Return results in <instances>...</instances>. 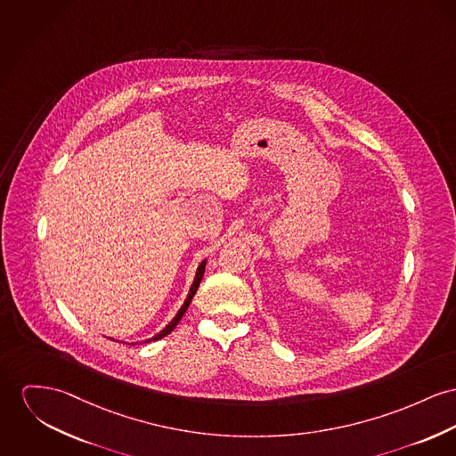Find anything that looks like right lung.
<instances>
[{"instance_id":"obj_1","label":"right lung","mask_w":456,"mask_h":456,"mask_svg":"<svg viewBox=\"0 0 456 456\" xmlns=\"http://www.w3.org/2000/svg\"><path fill=\"white\" fill-rule=\"evenodd\" d=\"M206 263L208 261H202L200 263V266H199V270H197V274H195V280H193V283H191V287H190V292H188V297H186V301L183 303L182 307H180V311H178V314L169 322V325L164 329V330H160L159 334L152 337V338H149V340H145V342H152V340H159V338H162V337H166L167 334H171L173 330H175V327L180 323V320L183 318V314L186 313V309H188V305L191 303V299H193V296H195V292H197V289H199V285H200V280H202V276H204V272H206Z\"/></svg>"}]
</instances>
